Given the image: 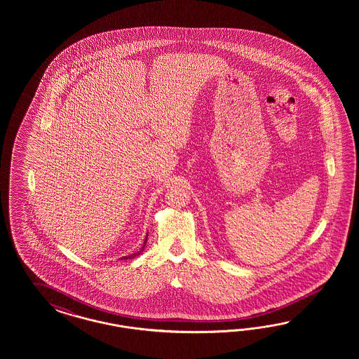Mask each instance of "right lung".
<instances>
[{
    "label": "right lung",
    "instance_id": "right-lung-1",
    "mask_svg": "<svg viewBox=\"0 0 359 359\" xmlns=\"http://www.w3.org/2000/svg\"><path fill=\"white\" fill-rule=\"evenodd\" d=\"M149 233V231H147ZM149 236V234H147ZM147 236H146V238H144V242H143V245H142L141 250L137 251V252H133V254H129V255H126V257H122L121 259H133V258H135V257H138L140 254H142V251L144 250V246H146V242H147Z\"/></svg>",
    "mask_w": 359,
    "mask_h": 359
}]
</instances>
